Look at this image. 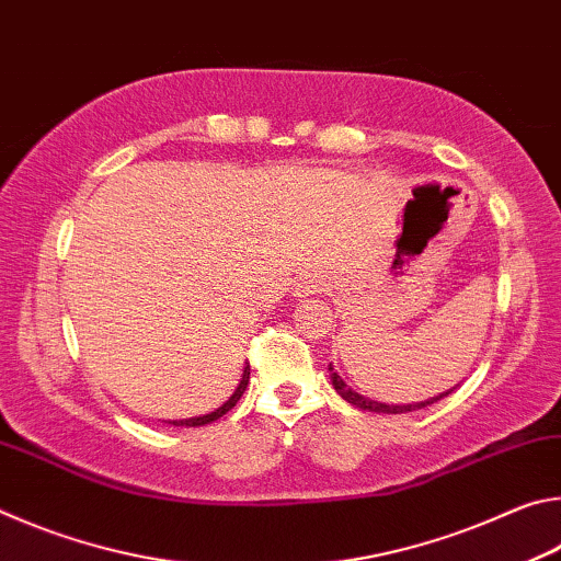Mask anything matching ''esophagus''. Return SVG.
<instances>
[{
	"instance_id": "esophagus-1",
	"label": "esophagus",
	"mask_w": 561,
	"mask_h": 561,
	"mask_svg": "<svg viewBox=\"0 0 561 561\" xmlns=\"http://www.w3.org/2000/svg\"><path fill=\"white\" fill-rule=\"evenodd\" d=\"M327 287V282L319 277V274H304V277L297 282V287H294V294L297 297H309V294H317Z\"/></svg>"
}]
</instances>
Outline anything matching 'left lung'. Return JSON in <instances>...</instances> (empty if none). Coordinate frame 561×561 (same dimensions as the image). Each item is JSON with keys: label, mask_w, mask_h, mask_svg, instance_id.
Returning a JSON list of instances; mask_svg holds the SVG:
<instances>
[{"label": "left lung", "mask_w": 561, "mask_h": 561, "mask_svg": "<svg viewBox=\"0 0 561 561\" xmlns=\"http://www.w3.org/2000/svg\"><path fill=\"white\" fill-rule=\"evenodd\" d=\"M329 371H331V383H334L336 393H339L341 398H344V401H348L351 405L360 408V411H371V413H408V411H417V408L431 405V403H435V401H440V398H445L448 393H453V391H448V393H440V396L431 398V401H421V403H413V405H386V403L371 401V398H364L360 393H356L354 388H348L344 378H341V376H339L331 366H329Z\"/></svg>", "instance_id": "obj_1"}]
</instances>
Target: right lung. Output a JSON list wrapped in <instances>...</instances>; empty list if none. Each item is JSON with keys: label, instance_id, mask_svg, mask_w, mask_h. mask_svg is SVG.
<instances>
[{"label": "right lung", "instance_id": "right-lung-1", "mask_svg": "<svg viewBox=\"0 0 561 561\" xmlns=\"http://www.w3.org/2000/svg\"><path fill=\"white\" fill-rule=\"evenodd\" d=\"M247 383H250V364L244 366V371H242V381H240V386L234 388V393L227 398V401L217 408V411H213V413H207V415H201V417H185V421H173V425H190V428H195V425H205V423H213V421H217V417H222L227 411H232V408L237 405V401H240L242 398V393H244V388H247Z\"/></svg>", "mask_w": 561, "mask_h": 561}]
</instances>
